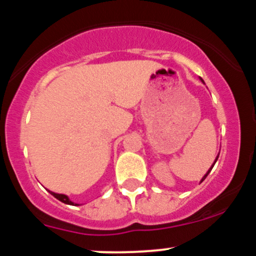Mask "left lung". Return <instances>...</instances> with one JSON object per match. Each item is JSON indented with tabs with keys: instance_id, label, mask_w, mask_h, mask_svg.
Segmentation results:
<instances>
[{
	"instance_id": "left-lung-1",
	"label": "left lung",
	"mask_w": 256,
	"mask_h": 256,
	"mask_svg": "<svg viewBox=\"0 0 256 256\" xmlns=\"http://www.w3.org/2000/svg\"><path fill=\"white\" fill-rule=\"evenodd\" d=\"M200 80H202V83H204V80H202V78H200ZM204 84H205V83H204ZM218 155H220V154H218ZM218 155H217L216 160H215V162H214V164H212V166H211V167H210V170H208V172H206V174L204 176V177H202V180H205V178H206V177H208V173H210V171H211V170H212V167H214V166H215V164H216L217 158H218Z\"/></svg>"
}]
</instances>
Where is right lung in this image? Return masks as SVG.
<instances>
[{
    "label": "right lung",
    "instance_id": "right-lung-1",
    "mask_svg": "<svg viewBox=\"0 0 256 256\" xmlns=\"http://www.w3.org/2000/svg\"><path fill=\"white\" fill-rule=\"evenodd\" d=\"M48 193H50L51 195H54V196L56 198V199H58L60 202H64V204H67V205H78V204H74L73 202H70V198H68L67 195H64V194H57V193H54V192H51V190H48Z\"/></svg>",
    "mask_w": 256,
    "mask_h": 256
}]
</instances>
